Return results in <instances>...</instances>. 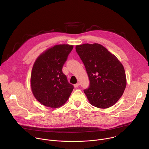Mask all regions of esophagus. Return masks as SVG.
Returning a JSON list of instances; mask_svg holds the SVG:
<instances>
[{"instance_id": "34e87169", "label": "esophagus", "mask_w": 149, "mask_h": 149, "mask_svg": "<svg viewBox=\"0 0 149 149\" xmlns=\"http://www.w3.org/2000/svg\"><path fill=\"white\" fill-rule=\"evenodd\" d=\"M79 85H80V84H79V82H77V84H74V87H75V88H77V87H78V86H79Z\"/></svg>"}]
</instances>
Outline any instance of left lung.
Returning <instances> with one entry per match:
<instances>
[{
  "instance_id": "left-lung-1",
  "label": "left lung",
  "mask_w": 149,
  "mask_h": 149,
  "mask_svg": "<svg viewBox=\"0 0 149 149\" xmlns=\"http://www.w3.org/2000/svg\"><path fill=\"white\" fill-rule=\"evenodd\" d=\"M76 51L86 67L90 86L84 90L89 102L107 109L121 98L126 87L124 68L117 58L99 44L77 45Z\"/></svg>"
}]
</instances>
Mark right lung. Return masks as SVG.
<instances>
[{"label": "right lung", "instance_id": "1", "mask_svg": "<svg viewBox=\"0 0 149 149\" xmlns=\"http://www.w3.org/2000/svg\"><path fill=\"white\" fill-rule=\"evenodd\" d=\"M73 45H56L40 54L31 73V86L35 98L46 107L55 109L64 104L74 86L68 82L62 67Z\"/></svg>", "mask_w": 149, "mask_h": 149}]
</instances>
